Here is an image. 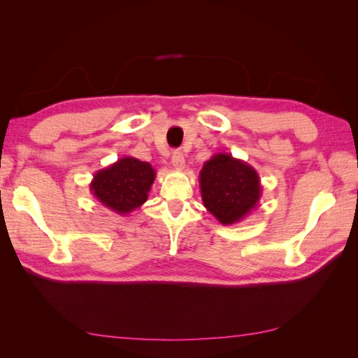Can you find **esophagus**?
Listing matches in <instances>:
<instances>
[{
    "label": "esophagus",
    "mask_w": 358,
    "mask_h": 358,
    "mask_svg": "<svg viewBox=\"0 0 358 358\" xmlns=\"http://www.w3.org/2000/svg\"><path fill=\"white\" fill-rule=\"evenodd\" d=\"M171 164L176 170H183L185 169V158H183V154L179 152V150H175L171 157Z\"/></svg>",
    "instance_id": "1"
}]
</instances>
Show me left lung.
I'll return each mask as SVG.
<instances>
[{"instance_id":"8db88e82","label":"left lung","mask_w":358,"mask_h":358,"mask_svg":"<svg viewBox=\"0 0 358 358\" xmlns=\"http://www.w3.org/2000/svg\"><path fill=\"white\" fill-rule=\"evenodd\" d=\"M204 208L224 225L241 222L257 209L262 183L257 170L230 154H215L200 170Z\"/></svg>"}]
</instances>
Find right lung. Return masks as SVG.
Returning <instances> with one entry per match:
<instances>
[{
    "label": "right lung",
    "instance_id": "obj_1",
    "mask_svg": "<svg viewBox=\"0 0 358 358\" xmlns=\"http://www.w3.org/2000/svg\"><path fill=\"white\" fill-rule=\"evenodd\" d=\"M155 176L157 173L149 162L122 157L96 171L90 189L104 208L125 216L148 200Z\"/></svg>",
    "mask_w": 358,
    "mask_h": 358
}]
</instances>
